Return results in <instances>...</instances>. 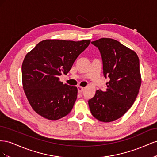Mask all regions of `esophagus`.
Segmentation results:
<instances>
[{
	"label": "esophagus",
	"instance_id": "34e87169",
	"mask_svg": "<svg viewBox=\"0 0 157 157\" xmlns=\"http://www.w3.org/2000/svg\"><path fill=\"white\" fill-rule=\"evenodd\" d=\"M77 89H78V92H82L83 91V90H84V88H83V87H81V86H77Z\"/></svg>",
	"mask_w": 157,
	"mask_h": 157
}]
</instances>
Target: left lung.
<instances>
[{
	"mask_svg": "<svg viewBox=\"0 0 157 157\" xmlns=\"http://www.w3.org/2000/svg\"><path fill=\"white\" fill-rule=\"evenodd\" d=\"M103 61L106 83L104 91L98 90L89 99L92 115L99 121L109 122L122 117L132 106L141 83L140 60L134 51L109 38L92 41Z\"/></svg>",
	"mask_w": 157,
	"mask_h": 157,
	"instance_id": "obj_1",
	"label": "left lung"
}]
</instances>
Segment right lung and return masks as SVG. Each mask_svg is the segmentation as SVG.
I'll list each match as a JSON object with an SVG mask.
<instances>
[{
	"label": "right lung",
	"instance_id": "1",
	"mask_svg": "<svg viewBox=\"0 0 157 157\" xmlns=\"http://www.w3.org/2000/svg\"><path fill=\"white\" fill-rule=\"evenodd\" d=\"M90 43V40H44L27 54L21 67L23 88L37 114L55 121L72 110L77 88L64 84L59 76L68 73Z\"/></svg>",
	"mask_w": 157,
	"mask_h": 157
}]
</instances>
